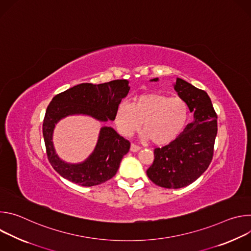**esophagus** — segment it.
Returning <instances> with one entry per match:
<instances>
[{
	"mask_svg": "<svg viewBox=\"0 0 251 251\" xmlns=\"http://www.w3.org/2000/svg\"><path fill=\"white\" fill-rule=\"evenodd\" d=\"M140 149H141V147H139V146H137V145H135V144H131L130 150H131L132 152H138Z\"/></svg>",
	"mask_w": 251,
	"mask_h": 251,
	"instance_id": "obj_1",
	"label": "esophagus"
}]
</instances>
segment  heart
Returning a JSON list of instances; mask_svg holds the SVG:
<instances>
[{
	"label": "heart",
	"mask_w": 251,
	"mask_h": 251,
	"mask_svg": "<svg viewBox=\"0 0 251 251\" xmlns=\"http://www.w3.org/2000/svg\"><path fill=\"white\" fill-rule=\"evenodd\" d=\"M188 118L189 106L185 99L154 92L136 96L132 104L120 102L114 113V123L121 135L131 136L143 123V137L158 146L176 140Z\"/></svg>",
	"instance_id": "1"
}]
</instances>
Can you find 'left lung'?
<instances>
[{
	"mask_svg": "<svg viewBox=\"0 0 251 251\" xmlns=\"http://www.w3.org/2000/svg\"><path fill=\"white\" fill-rule=\"evenodd\" d=\"M175 90L186 100L195 119L176 140L154 150V162L147 176L166 189L189 186L204 173L212 160L218 134V115L207 93L181 78H176Z\"/></svg>",
	"mask_w": 251,
	"mask_h": 251,
	"instance_id": "left-lung-1",
	"label": "left lung"
}]
</instances>
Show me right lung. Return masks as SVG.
<instances>
[{
    "label": "right lung",
    "mask_w": 251,
    "mask_h": 251,
    "mask_svg": "<svg viewBox=\"0 0 251 251\" xmlns=\"http://www.w3.org/2000/svg\"><path fill=\"white\" fill-rule=\"evenodd\" d=\"M130 90L127 79H116L102 84L81 83L56 94L48 106L43 134L48 159L52 168L66 180L83 187L97 186L113 177L130 142L111 127H103L94 152L81 164H67L55 154L52 131L61 118L73 114L90 115L100 121L114 120L118 104Z\"/></svg>",
    "instance_id": "add662e5"
}]
</instances>
